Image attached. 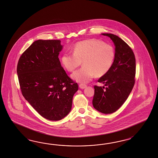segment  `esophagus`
Masks as SVG:
<instances>
[{"label": "esophagus", "mask_w": 158, "mask_h": 158, "mask_svg": "<svg viewBox=\"0 0 158 158\" xmlns=\"http://www.w3.org/2000/svg\"><path fill=\"white\" fill-rule=\"evenodd\" d=\"M79 87L81 88V89H84V88H85L86 87V85H85V84H80L79 85Z\"/></svg>", "instance_id": "esophagus-1"}]
</instances>
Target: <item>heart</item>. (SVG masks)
I'll use <instances>...</instances> for the list:
<instances>
[{"mask_svg":"<svg viewBox=\"0 0 158 158\" xmlns=\"http://www.w3.org/2000/svg\"><path fill=\"white\" fill-rule=\"evenodd\" d=\"M115 58L113 46L96 39L78 42L73 53H64L62 63L68 72H72L81 65L83 66L74 73L73 78L78 82L87 83L94 77H102L112 68Z\"/></svg>","mask_w":158,"mask_h":158,"instance_id":"1","label":"heart"}]
</instances>
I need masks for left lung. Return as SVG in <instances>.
I'll list each match as a JSON object with an SVG mask.
<instances>
[{
	"label": "left lung",
	"instance_id": "left-lung-1",
	"mask_svg": "<svg viewBox=\"0 0 158 158\" xmlns=\"http://www.w3.org/2000/svg\"><path fill=\"white\" fill-rule=\"evenodd\" d=\"M102 35L114 42L115 58L109 72L98 80L106 87L94 86L92 104L96 110L107 114L120 108L131 94L135 83V59L131 48L120 37L111 33Z\"/></svg>",
	"mask_w": 158,
	"mask_h": 158
}]
</instances>
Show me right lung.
Here are the masks:
<instances>
[{"label": "right lung", "mask_w": 158, "mask_h": 158, "mask_svg": "<svg viewBox=\"0 0 158 158\" xmlns=\"http://www.w3.org/2000/svg\"><path fill=\"white\" fill-rule=\"evenodd\" d=\"M59 40H39L21 55L17 72L23 96L41 116L59 121L71 110L78 85L69 77L58 56Z\"/></svg>", "instance_id": "1"}]
</instances>
